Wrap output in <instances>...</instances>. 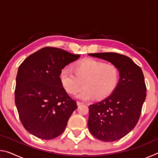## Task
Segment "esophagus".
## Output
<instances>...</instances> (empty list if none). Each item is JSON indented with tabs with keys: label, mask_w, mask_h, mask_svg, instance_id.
Wrapping results in <instances>:
<instances>
[{
	"label": "esophagus",
	"mask_w": 158,
	"mask_h": 158,
	"mask_svg": "<svg viewBox=\"0 0 158 158\" xmlns=\"http://www.w3.org/2000/svg\"><path fill=\"white\" fill-rule=\"evenodd\" d=\"M77 105L78 106H80V105H83V102H79V101H77Z\"/></svg>",
	"instance_id": "obj_1"
}]
</instances>
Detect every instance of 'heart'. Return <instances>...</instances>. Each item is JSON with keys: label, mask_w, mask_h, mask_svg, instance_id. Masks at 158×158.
I'll return each mask as SVG.
<instances>
[{"label": "heart", "mask_w": 158, "mask_h": 158, "mask_svg": "<svg viewBox=\"0 0 158 158\" xmlns=\"http://www.w3.org/2000/svg\"><path fill=\"white\" fill-rule=\"evenodd\" d=\"M60 84L69 94H74L84 88L77 97L83 100H89L96 97L98 100L104 99L114 91L119 80V71L112 64L85 58L77 62L74 71L64 68L59 74Z\"/></svg>", "instance_id": "1"}]
</instances>
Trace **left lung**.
I'll return each mask as SVG.
<instances>
[{"label": "left lung", "instance_id": "left-lung-1", "mask_svg": "<svg viewBox=\"0 0 158 158\" xmlns=\"http://www.w3.org/2000/svg\"><path fill=\"white\" fill-rule=\"evenodd\" d=\"M117 67L119 81L111 94L89 106L88 127L98 139L114 141L136 126L146 97L143 72L130 58L116 53H89Z\"/></svg>", "mask_w": 158, "mask_h": 158}]
</instances>
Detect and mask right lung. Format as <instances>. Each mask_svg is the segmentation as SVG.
Here are the masks:
<instances>
[{"instance_id":"right-lung-1","label":"right lung","mask_w":158,"mask_h":158,"mask_svg":"<svg viewBox=\"0 0 158 158\" xmlns=\"http://www.w3.org/2000/svg\"><path fill=\"white\" fill-rule=\"evenodd\" d=\"M79 57L58 48L44 47L19 67L15 105L21 123L33 135L49 140L65 130L77 105L61 85L59 74Z\"/></svg>"}]
</instances>
